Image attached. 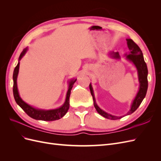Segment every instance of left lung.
<instances>
[{
    "label": "left lung",
    "mask_w": 161,
    "mask_h": 161,
    "mask_svg": "<svg viewBox=\"0 0 161 161\" xmlns=\"http://www.w3.org/2000/svg\"><path fill=\"white\" fill-rule=\"evenodd\" d=\"M127 44L128 47V52L126 54V58L132 62L135 66L137 68L138 72V78H139V82H140V89L138 92L137 95L135 97V99L134 100L132 105H131V108L130 111L127 114V115H130L132 114L136 109H138L140 105L142 103L144 98L147 94V89H148V69L147 66L146 62H144V57L142 52L141 51L139 46L136 44V43L131 39H127ZM114 57L116 58H119V52L114 53ZM89 89L91 91V93L92 96V99L94 101V106L98 113L101 115L105 118L110 119H118L122 118L121 117H117L114 115H111L110 114H107L106 112L101 110L98 106L95 103V97L93 94V91H92V88L89 85Z\"/></svg>",
    "instance_id": "left-lung-1"
}]
</instances>
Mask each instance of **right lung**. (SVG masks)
<instances>
[{
    "label": "right lung",
    "instance_id": "obj_1",
    "mask_svg": "<svg viewBox=\"0 0 161 161\" xmlns=\"http://www.w3.org/2000/svg\"><path fill=\"white\" fill-rule=\"evenodd\" d=\"M26 52H27V48L24 49L23 51L21 52V55L19 58V60L21 59V58L24 56V54H25ZM19 62L17 64V66L14 68V70L13 72V91L14 98L16 101V103L21 107V109L25 111L29 116L35 119L43 120V121H54V120H57L62 118V117L67 113L68 110L69 109L70 91L73 86V85H74V83L76 82V79L72 80L70 82V86L66 95V101L61 108L56 109L48 110V111L36 109L35 108H32V107H31L30 105L25 103V102L21 99V97H19L18 89H17V78L19 73Z\"/></svg>",
    "mask_w": 161,
    "mask_h": 161
}]
</instances>
